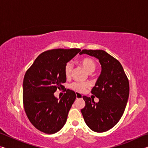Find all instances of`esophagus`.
Listing matches in <instances>:
<instances>
[{"label":"esophagus","mask_w":148,"mask_h":148,"mask_svg":"<svg viewBox=\"0 0 148 148\" xmlns=\"http://www.w3.org/2000/svg\"><path fill=\"white\" fill-rule=\"evenodd\" d=\"M76 99H82V97H83V95L79 93L78 92H76Z\"/></svg>","instance_id":"1"}]
</instances>
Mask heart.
<instances>
[{
    "instance_id": "heart-1",
    "label": "heart",
    "mask_w": 148,
    "mask_h": 148,
    "mask_svg": "<svg viewBox=\"0 0 148 148\" xmlns=\"http://www.w3.org/2000/svg\"><path fill=\"white\" fill-rule=\"evenodd\" d=\"M82 64L86 71L91 73V72H94L95 69H96V63L91 58H84L82 60ZM72 70V63L71 62H67L64 66V74L66 77H69L71 76V72ZM88 87V84L86 83H80V82H74V83L72 84L71 85V87L72 89L76 91L79 92H83L85 91L87 87Z\"/></svg>"
}]
</instances>
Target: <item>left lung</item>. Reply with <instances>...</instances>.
<instances>
[{
    "label": "left lung",
    "instance_id": "left-lung-1",
    "mask_svg": "<svg viewBox=\"0 0 148 148\" xmlns=\"http://www.w3.org/2000/svg\"><path fill=\"white\" fill-rule=\"evenodd\" d=\"M94 57L101 65V74L91 93L99 99L95 102L84 96L82 109L84 121L92 131L103 132L114 127L124 113L129 96V83L121 63L104 50L84 49L79 55Z\"/></svg>",
    "mask_w": 148,
    "mask_h": 148
}]
</instances>
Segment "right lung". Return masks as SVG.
<instances>
[{
  "label": "right lung",
  "mask_w": 148,
  "mask_h": 148,
  "mask_svg": "<svg viewBox=\"0 0 148 148\" xmlns=\"http://www.w3.org/2000/svg\"><path fill=\"white\" fill-rule=\"evenodd\" d=\"M79 49H56L41 53L25 75L23 104L29 121L39 131L54 134L66 123L76 95L67 89L61 99L54 92L64 89V66L80 52Z\"/></svg>",
  "instance_id": "1"
}]
</instances>
